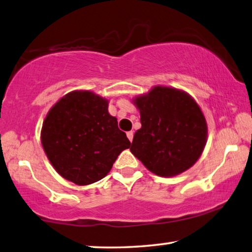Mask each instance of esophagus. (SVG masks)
<instances>
[{
  "label": "esophagus",
  "mask_w": 252,
  "mask_h": 252,
  "mask_svg": "<svg viewBox=\"0 0 252 252\" xmlns=\"http://www.w3.org/2000/svg\"><path fill=\"white\" fill-rule=\"evenodd\" d=\"M126 137H127V139H129L130 141H132V139H133V131H129V132H126Z\"/></svg>",
  "instance_id": "esophagus-1"
}]
</instances>
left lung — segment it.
<instances>
[{"mask_svg":"<svg viewBox=\"0 0 252 252\" xmlns=\"http://www.w3.org/2000/svg\"><path fill=\"white\" fill-rule=\"evenodd\" d=\"M132 103L141 127L130 150L152 173L172 178L189 170L201 156L208 127L200 106L185 90L154 86Z\"/></svg>","mask_w":252,"mask_h":252,"instance_id":"1","label":"left lung"}]
</instances>
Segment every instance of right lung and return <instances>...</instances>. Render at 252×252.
<instances>
[{
  "instance_id": "right-lung-1",
  "label": "right lung",
  "mask_w": 252,
  "mask_h": 252,
  "mask_svg": "<svg viewBox=\"0 0 252 252\" xmlns=\"http://www.w3.org/2000/svg\"><path fill=\"white\" fill-rule=\"evenodd\" d=\"M40 141L55 171L78 186L105 178L130 147L118 119L108 113V99L90 90L67 93L51 107Z\"/></svg>"
}]
</instances>
